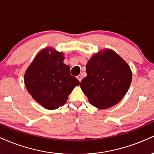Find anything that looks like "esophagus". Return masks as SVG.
I'll list each match as a JSON object with an SVG mask.
<instances>
[{
	"instance_id": "1",
	"label": "esophagus",
	"mask_w": 154,
	"mask_h": 154,
	"mask_svg": "<svg viewBox=\"0 0 154 154\" xmlns=\"http://www.w3.org/2000/svg\"><path fill=\"white\" fill-rule=\"evenodd\" d=\"M77 79H78V80L79 81V82H81V80H82V75H79L77 76Z\"/></svg>"
}]
</instances>
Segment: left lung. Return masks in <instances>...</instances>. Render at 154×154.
<instances>
[{"instance_id": "left-lung-1", "label": "left lung", "mask_w": 154, "mask_h": 154, "mask_svg": "<svg viewBox=\"0 0 154 154\" xmlns=\"http://www.w3.org/2000/svg\"><path fill=\"white\" fill-rule=\"evenodd\" d=\"M86 67L87 75L80 86L90 104L107 109L123 98L131 86L132 71L118 54L104 49L93 55Z\"/></svg>"}]
</instances>
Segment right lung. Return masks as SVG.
I'll return each instance as SVG.
<instances>
[{"label": "right lung", "mask_w": 154, "mask_h": 154, "mask_svg": "<svg viewBox=\"0 0 154 154\" xmlns=\"http://www.w3.org/2000/svg\"><path fill=\"white\" fill-rule=\"evenodd\" d=\"M65 56L52 48H45L36 55L24 74V84L32 98L47 109L64 105L79 81L70 75Z\"/></svg>", "instance_id": "obj_1"}]
</instances>
